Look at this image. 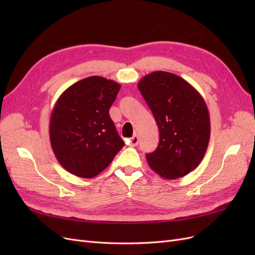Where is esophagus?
<instances>
[{
    "mask_svg": "<svg viewBox=\"0 0 255 255\" xmlns=\"http://www.w3.org/2000/svg\"><path fill=\"white\" fill-rule=\"evenodd\" d=\"M138 142H139V137H138L137 135H134L132 138L129 139V144L132 146H136L138 144Z\"/></svg>",
    "mask_w": 255,
    "mask_h": 255,
    "instance_id": "34e87169",
    "label": "esophagus"
}]
</instances>
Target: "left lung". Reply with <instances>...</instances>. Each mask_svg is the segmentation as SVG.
I'll return each mask as SVG.
<instances>
[{
    "label": "left lung",
    "mask_w": 255,
    "mask_h": 255,
    "mask_svg": "<svg viewBox=\"0 0 255 255\" xmlns=\"http://www.w3.org/2000/svg\"><path fill=\"white\" fill-rule=\"evenodd\" d=\"M159 130L156 150L146 154L153 171L167 180L188 174L201 163L211 136L202 96L173 73L155 71L138 83Z\"/></svg>",
    "instance_id": "8db88e82"
}]
</instances>
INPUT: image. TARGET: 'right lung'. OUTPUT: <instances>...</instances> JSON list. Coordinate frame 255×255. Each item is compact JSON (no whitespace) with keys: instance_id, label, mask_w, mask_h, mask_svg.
<instances>
[{"instance_id":"add662e5","label":"right lung","mask_w":255,"mask_h":255,"mask_svg":"<svg viewBox=\"0 0 255 255\" xmlns=\"http://www.w3.org/2000/svg\"><path fill=\"white\" fill-rule=\"evenodd\" d=\"M120 84L89 76L71 85L51 114L50 140L68 172L90 179L110 166L125 145L110 117Z\"/></svg>"}]
</instances>
